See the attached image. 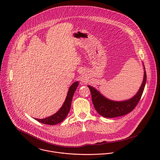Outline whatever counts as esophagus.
<instances>
[{
    "mask_svg": "<svg viewBox=\"0 0 160 160\" xmlns=\"http://www.w3.org/2000/svg\"><path fill=\"white\" fill-rule=\"evenodd\" d=\"M81 82H82V83H86L87 82H88V78L87 77H86V76H82V77H81Z\"/></svg>",
    "mask_w": 160,
    "mask_h": 160,
    "instance_id": "obj_1",
    "label": "esophagus"
}]
</instances>
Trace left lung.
Listing matches in <instances>:
<instances>
[{
	"label": "left lung",
	"mask_w": 160,
	"mask_h": 160,
	"mask_svg": "<svg viewBox=\"0 0 160 160\" xmlns=\"http://www.w3.org/2000/svg\"><path fill=\"white\" fill-rule=\"evenodd\" d=\"M143 65V79L141 86L137 93L131 98L124 101H114L103 95L95 88L88 85L91 93L92 100L94 108L98 114L105 118H115L130 113L138 103L147 81V74Z\"/></svg>",
	"instance_id": "left-lung-1"
}]
</instances>
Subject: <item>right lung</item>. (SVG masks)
Wrapping results in <instances>:
<instances>
[{
	"label": "right lung",
	"instance_id": "1",
	"mask_svg": "<svg viewBox=\"0 0 160 160\" xmlns=\"http://www.w3.org/2000/svg\"><path fill=\"white\" fill-rule=\"evenodd\" d=\"M78 85H79V82L76 81L74 83H72V85L69 87L66 99L62 107L57 113L46 118H43V119L34 118V119L36 121H39V122H41L45 124H48V125H55L62 122L65 119V118L67 117V116L69 112L72 98L74 93V92L76 91Z\"/></svg>",
	"mask_w": 160,
	"mask_h": 160
}]
</instances>
